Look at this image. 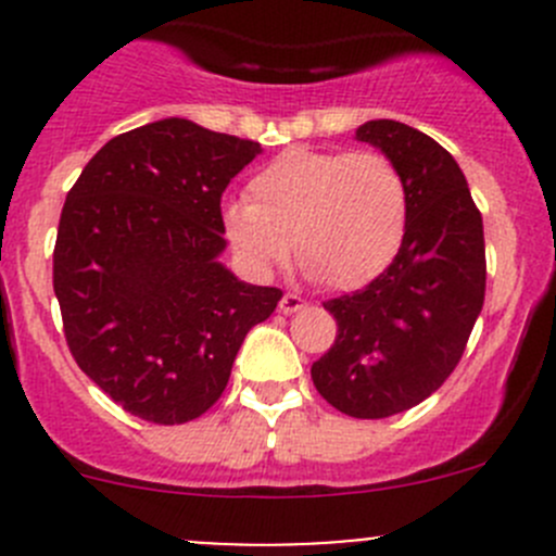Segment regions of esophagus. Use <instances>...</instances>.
I'll use <instances>...</instances> for the list:
<instances>
[{"mask_svg":"<svg viewBox=\"0 0 556 556\" xmlns=\"http://www.w3.org/2000/svg\"><path fill=\"white\" fill-rule=\"evenodd\" d=\"M306 306V301L301 299L299 293H285L282 301H279V312L282 314H293V312H301Z\"/></svg>","mask_w":556,"mask_h":556,"instance_id":"1","label":"esophagus"}]
</instances>
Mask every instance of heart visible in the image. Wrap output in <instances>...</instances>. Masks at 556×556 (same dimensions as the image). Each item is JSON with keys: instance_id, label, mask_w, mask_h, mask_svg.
<instances>
[{"instance_id": "b5f03b06", "label": "heart", "mask_w": 556, "mask_h": 556, "mask_svg": "<svg viewBox=\"0 0 556 556\" xmlns=\"http://www.w3.org/2000/svg\"><path fill=\"white\" fill-rule=\"evenodd\" d=\"M223 226L239 261L268 274L299 252L333 290L377 279L401 252L408 188L377 150L290 148L252 174L247 201H231Z\"/></svg>"}]
</instances>
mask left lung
Returning <instances> with one entry per match:
<instances>
[{"instance_id":"left-lung-1","label":"left lung","mask_w":556,"mask_h":556,"mask_svg":"<svg viewBox=\"0 0 556 556\" xmlns=\"http://www.w3.org/2000/svg\"><path fill=\"white\" fill-rule=\"evenodd\" d=\"M355 134L401 169L408 228L377 279L323 304L339 330L312 363V382L341 414L384 419L457 368L484 306V223L457 161L428 134L397 121H368Z\"/></svg>"}]
</instances>
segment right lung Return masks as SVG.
Here are the masks:
<instances>
[{
  "label": "right lung",
  "mask_w": 556,
  "mask_h": 556,
  "mask_svg": "<svg viewBox=\"0 0 556 556\" xmlns=\"http://www.w3.org/2000/svg\"><path fill=\"white\" fill-rule=\"evenodd\" d=\"M261 142L182 117L117 134L66 193L53 290L77 366L123 412L182 425L217 403L282 290L217 263L220 199Z\"/></svg>",
  "instance_id": "add662e5"
}]
</instances>
